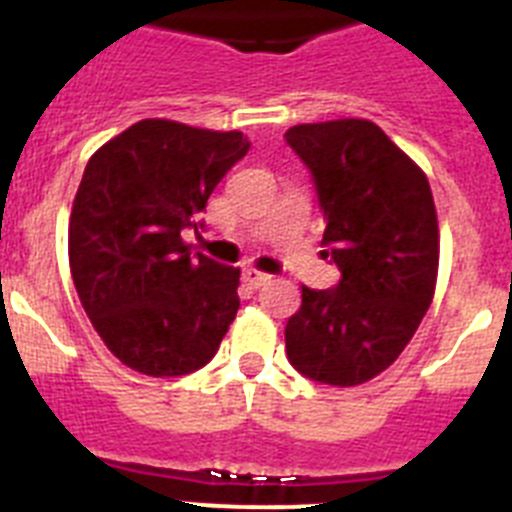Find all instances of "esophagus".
Returning <instances> with one entry per match:
<instances>
[{
	"label": "esophagus",
	"instance_id": "34e87169",
	"mask_svg": "<svg viewBox=\"0 0 512 512\" xmlns=\"http://www.w3.org/2000/svg\"><path fill=\"white\" fill-rule=\"evenodd\" d=\"M243 282H246L248 287L259 289V287H264L266 282H271V277L259 269H243Z\"/></svg>",
	"mask_w": 512,
	"mask_h": 512
}]
</instances>
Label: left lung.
Wrapping results in <instances>:
<instances>
[{
	"label": "left lung",
	"instance_id": "8db88e82",
	"mask_svg": "<svg viewBox=\"0 0 512 512\" xmlns=\"http://www.w3.org/2000/svg\"><path fill=\"white\" fill-rule=\"evenodd\" d=\"M287 143L315 179L323 243L341 271L333 289L302 284L284 328L297 372L333 387L382 374L415 336L438 277L431 184L372 120L307 122Z\"/></svg>",
	"mask_w": 512,
	"mask_h": 512
}]
</instances>
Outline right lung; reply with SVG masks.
<instances>
[{"label":"right lung","instance_id":"obj_1","mask_svg":"<svg viewBox=\"0 0 512 512\" xmlns=\"http://www.w3.org/2000/svg\"><path fill=\"white\" fill-rule=\"evenodd\" d=\"M238 130L148 117L89 158L69 220L79 300L112 354L148 377L205 366L241 307V269L182 241L248 153Z\"/></svg>","mask_w":512,"mask_h":512}]
</instances>
